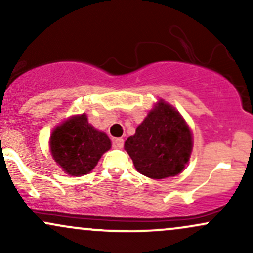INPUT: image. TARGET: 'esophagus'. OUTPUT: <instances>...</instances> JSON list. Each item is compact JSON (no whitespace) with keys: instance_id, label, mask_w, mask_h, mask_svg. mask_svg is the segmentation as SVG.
Masks as SVG:
<instances>
[{"instance_id":"esophagus-1","label":"esophagus","mask_w":253,"mask_h":253,"mask_svg":"<svg viewBox=\"0 0 253 253\" xmlns=\"http://www.w3.org/2000/svg\"><path fill=\"white\" fill-rule=\"evenodd\" d=\"M113 143H114V145L117 147H123L124 146V139L117 138V139H114V141H113Z\"/></svg>"}]
</instances>
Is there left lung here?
Wrapping results in <instances>:
<instances>
[{"label":"left lung","mask_w":253,"mask_h":253,"mask_svg":"<svg viewBox=\"0 0 253 253\" xmlns=\"http://www.w3.org/2000/svg\"><path fill=\"white\" fill-rule=\"evenodd\" d=\"M191 133L179 113L159 101L125 143L135 169L150 178L178 175L189 161Z\"/></svg>","instance_id":"1"}]
</instances>
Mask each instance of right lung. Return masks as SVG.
<instances>
[{
  "instance_id": "right-lung-1",
  "label": "right lung",
  "mask_w": 253,
  "mask_h": 253,
  "mask_svg": "<svg viewBox=\"0 0 253 253\" xmlns=\"http://www.w3.org/2000/svg\"><path fill=\"white\" fill-rule=\"evenodd\" d=\"M51 153L60 168L71 176L90 172L101 156L110 149V140L88 123L85 114L72 117L51 135Z\"/></svg>"
}]
</instances>
